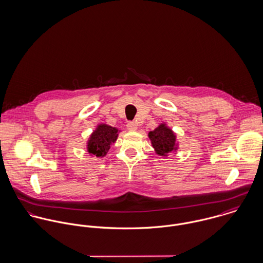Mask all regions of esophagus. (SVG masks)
Returning a JSON list of instances; mask_svg holds the SVG:
<instances>
[{
	"mask_svg": "<svg viewBox=\"0 0 263 263\" xmlns=\"http://www.w3.org/2000/svg\"><path fill=\"white\" fill-rule=\"evenodd\" d=\"M126 127H127L128 130H136L137 127H138V125H137L136 122H128V123L126 124Z\"/></svg>",
	"mask_w": 263,
	"mask_h": 263,
	"instance_id": "34e87169",
	"label": "esophagus"
}]
</instances>
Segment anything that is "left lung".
<instances>
[{"instance_id":"8db88e82","label":"left lung","mask_w":263,"mask_h":263,"mask_svg":"<svg viewBox=\"0 0 263 263\" xmlns=\"http://www.w3.org/2000/svg\"><path fill=\"white\" fill-rule=\"evenodd\" d=\"M149 138L154 149L161 156H166L175 149V135L165 124H161L150 132Z\"/></svg>"}]
</instances>
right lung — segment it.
<instances>
[{
  "label": "right lung",
  "mask_w": 263,
  "mask_h": 263,
  "mask_svg": "<svg viewBox=\"0 0 263 263\" xmlns=\"http://www.w3.org/2000/svg\"><path fill=\"white\" fill-rule=\"evenodd\" d=\"M117 129L107 124H101L92 134L88 142V152L96 157H103L110 148V144L117 139Z\"/></svg>",
  "instance_id": "1"
}]
</instances>
